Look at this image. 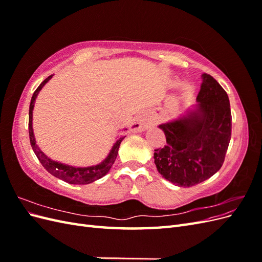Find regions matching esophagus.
I'll return each mask as SVG.
<instances>
[{"label": "esophagus", "mask_w": 262, "mask_h": 262, "mask_svg": "<svg viewBox=\"0 0 262 262\" xmlns=\"http://www.w3.org/2000/svg\"><path fill=\"white\" fill-rule=\"evenodd\" d=\"M150 124V119L146 113H141L136 118L133 119V122L130 125V131L136 132H142L145 129H147Z\"/></svg>", "instance_id": "esophagus-1"}]
</instances>
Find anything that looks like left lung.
<instances>
[{"instance_id":"obj_1","label":"left lung","mask_w":262,"mask_h":262,"mask_svg":"<svg viewBox=\"0 0 262 262\" xmlns=\"http://www.w3.org/2000/svg\"><path fill=\"white\" fill-rule=\"evenodd\" d=\"M195 109L158 126L166 145L155 149L161 175L178 187H192L220 170L232 136L229 99L215 78L202 75Z\"/></svg>"}]
</instances>
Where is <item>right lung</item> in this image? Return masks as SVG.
Segmentation results:
<instances>
[{
  "label": "right lung",
  "instance_id": "1",
  "mask_svg": "<svg viewBox=\"0 0 262 262\" xmlns=\"http://www.w3.org/2000/svg\"><path fill=\"white\" fill-rule=\"evenodd\" d=\"M52 75L48 76L46 80L38 86V89L35 91L33 97L30 100L29 105V121H28V131H29V140H30V145L33 147V150L35 152L39 162L46 168V170L50 172L52 176L57 177L63 181L69 182L71 185H87L94 182L95 180L100 179L104 177L106 173L112 168L114 165L117 155H118V149L120 146V143L124 137H120L114 144L112 150L108 154V156L105 158L104 161L99 163L98 165L90 166V167H73V166L62 164L59 162H54L51 158H49L47 155L41 152V149L38 147L36 144V140L34 137V131H33V109L35 106V101L37 98V95L40 92V90L45 86V84L48 82Z\"/></svg>",
  "mask_w": 262,
  "mask_h": 262
}]
</instances>
